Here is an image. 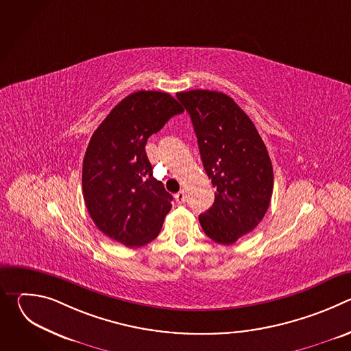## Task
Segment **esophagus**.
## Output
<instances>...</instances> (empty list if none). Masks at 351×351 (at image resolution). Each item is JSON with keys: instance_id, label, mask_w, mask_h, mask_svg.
Masks as SVG:
<instances>
[{"instance_id": "obj_1", "label": "esophagus", "mask_w": 351, "mask_h": 351, "mask_svg": "<svg viewBox=\"0 0 351 351\" xmlns=\"http://www.w3.org/2000/svg\"><path fill=\"white\" fill-rule=\"evenodd\" d=\"M186 198H187V195H186V191H184V190H180L179 193H176V194H175V199H176V202H178L179 204L184 203V202H186Z\"/></svg>"}]
</instances>
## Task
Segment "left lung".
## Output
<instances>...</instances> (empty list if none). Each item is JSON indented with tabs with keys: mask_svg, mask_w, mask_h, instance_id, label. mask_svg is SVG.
<instances>
[{
	"mask_svg": "<svg viewBox=\"0 0 351 351\" xmlns=\"http://www.w3.org/2000/svg\"><path fill=\"white\" fill-rule=\"evenodd\" d=\"M176 97L191 118L199 156L213 186V207L198 217L204 233L233 244L264 218L272 197L274 171L254 123L219 91L190 90Z\"/></svg>",
	"mask_w": 351,
	"mask_h": 351,
	"instance_id": "8db88e82",
	"label": "left lung"
}]
</instances>
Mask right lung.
Here are the masks:
<instances>
[{
    "label": "right lung",
    "instance_id": "right-lung-1",
    "mask_svg": "<svg viewBox=\"0 0 351 351\" xmlns=\"http://www.w3.org/2000/svg\"><path fill=\"white\" fill-rule=\"evenodd\" d=\"M183 108L162 91L125 97L93 133L83 160L87 211L110 239L126 247L154 240L172 208V195L153 176L147 138Z\"/></svg>",
    "mask_w": 351,
    "mask_h": 351
}]
</instances>
